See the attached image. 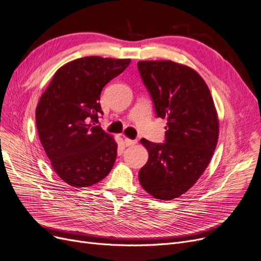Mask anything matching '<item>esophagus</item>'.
<instances>
[{
    "label": "esophagus",
    "instance_id": "obj_1",
    "mask_svg": "<svg viewBox=\"0 0 261 261\" xmlns=\"http://www.w3.org/2000/svg\"><path fill=\"white\" fill-rule=\"evenodd\" d=\"M136 144H137V140H131L129 138L124 139V145L125 146H133V145H136Z\"/></svg>",
    "mask_w": 261,
    "mask_h": 261
}]
</instances>
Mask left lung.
<instances>
[{
    "label": "left lung",
    "mask_w": 261,
    "mask_h": 261,
    "mask_svg": "<svg viewBox=\"0 0 261 261\" xmlns=\"http://www.w3.org/2000/svg\"><path fill=\"white\" fill-rule=\"evenodd\" d=\"M138 69L157 116L168 121L166 143L140 141L148 160L139 179L153 198L172 200L196 184L213 157L219 134L216 108L204 80L187 65L139 61Z\"/></svg>",
    "instance_id": "left-lung-1"
}]
</instances>
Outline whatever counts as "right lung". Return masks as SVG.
Here are the masks:
<instances>
[{
    "label": "right lung",
    "instance_id": "add662e5",
    "mask_svg": "<svg viewBox=\"0 0 261 261\" xmlns=\"http://www.w3.org/2000/svg\"><path fill=\"white\" fill-rule=\"evenodd\" d=\"M130 59L84 57L62 65L36 106V128L55 172L75 188L92 186L111 172L117 143L99 122L103 87Z\"/></svg>",
    "mask_w": 261,
    "mask_h": 261
}]
</instances>
